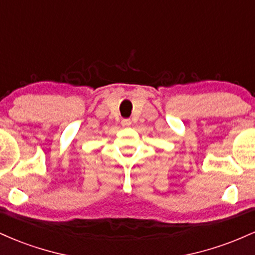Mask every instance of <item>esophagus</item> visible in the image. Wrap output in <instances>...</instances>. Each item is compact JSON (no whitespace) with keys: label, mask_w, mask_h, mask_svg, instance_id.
Returning <instances> with one entry per match:
<instances>
[{"label":"esophagus","mask_w":255,"mask_h":255,"mask_svg":"<svg viewBox=\"0 0 255 255\" xmlns=\"http://www.w3.org/2000/svg\"><path fill=\"white\" fill-rule=\"evenodd\" d=\"M121 125L124 126V127H129V126L131 125V121L129 119H124L121 121Z\"/></svg>","instance_id":"obj_1"}]
</instances>
